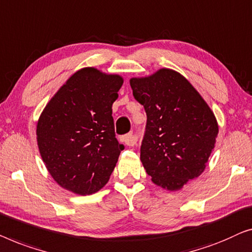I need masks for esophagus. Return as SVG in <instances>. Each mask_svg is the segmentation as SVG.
I'll return each instance as SVG.
<instances>
[{"label":"esophagus","instance_id":"obj_1","mask_svg":"<svg viewBox=\"0 0 252 252\" xmlns=\"http://www.w3.org/2000/svg\"><path fill=\"white\" fill-rule=\"evenodd\" d=\"M120 140H121V143L127 145V146H134V145H136V143H137L136 137H134L132 133L125 134V136L121 137V139H120Z\"/></svg>","mask_w":252,"mask_h":252}]
</instances>
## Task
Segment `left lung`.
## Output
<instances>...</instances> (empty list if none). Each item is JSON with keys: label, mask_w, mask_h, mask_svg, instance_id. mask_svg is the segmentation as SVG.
Listing matches in <instances>:
<instances>
[{"label": "left lung", "mask_w": 252, "mask_h": 252, "mask_svg": "<svg viewBox=\"0 0 252 252\" xmlns=\"http://www.w3.org/2000/svg\"><path fill=\"white\" fill-rule=\"evenodd\" d=\"M130 86L147 114L140 161L155 185L182 189L204 171L215 148L218 123L214 112L173 69L132 77Z\"/></svg>", "instance_id": "8db88e82"}]
</instances>
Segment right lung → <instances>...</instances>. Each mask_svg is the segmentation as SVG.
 <instances>
[{
  "label": "right lung",
  "mask_w": 252,
  "mask_h": 252,
  "mask_svg": "<svg viewBox=\"0 0 252 252\" xmlns=\"http://www.w3.org/2000/svg\"><path fill=\"white\" fill-rule=\"evenodd\" d=\"M123 77L94 67L73 74L38 118L41 158L60 187L90 195L109 180L125 148L115 138L112 105Z\"/></svg>",
  "instance_id": "right-lung-1"
}]
</instances>
